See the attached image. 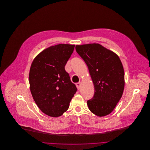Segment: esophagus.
Listing matches in <instances>:
<instances>
[{"mask_svg": "<svg viewBox=\"0 0 150 150\" xmlns=\"http://www.w3.org/2000/svg\"><path fill=\"white\" fill-rule=\"evenodd\" d=\"M76 85L77 88L78 89H80V87H81V82L77 83L76 84Z\"/></svg>", "mask_w": 150, "mask_h": 150, "instance_id": "1", "label": "esophagus"}]
</instances>
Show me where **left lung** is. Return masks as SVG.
Returning <instances> with one entry per match:
<instances>
[{
  "label": "left lung",
  "mask_w": 150,
  "mask_h": 150,
  "mask_svg": "<svg viewBox=\"0 0 150 150\" xmlns=\"http://www.w3.org/2000/svg\"><path fill=\"white\" fill-rule=\"evenodd\" d=\"M76 50L87 64L95 94L87 100L89 110L98 116L110 113L124 89V70L120 58L99 44L76 45Z\"/></svg>",
  "instance_id": "1"
}]
</instances>
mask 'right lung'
<instances>
[{
  "label": "right lung",
  "mask_w": 150,
  "mask_h": 150,
  "mask_svg": "<svg viewBox=\"0 0 150 150\" xmlns=\"http://www.w3.org/2000/svg\"><path fill=\"white\" fill-rule=\"evenodd\" d=\"M74 45L61 44L41 52L33 60L29 81L33 99L40 110L51 117L62 115L77 91L65 66Z\"/></svg>",
  "instance_id": "1"
}]
</instances>
